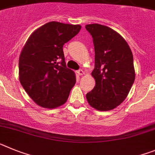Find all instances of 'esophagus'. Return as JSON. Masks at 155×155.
I'll list each match as a JSON object with an SVG mask.
<instances>
[{"label": "esophagus", "instance_id": "34e87169", "mask_svg": "<svg viewBox=\"0 0 155 155\" xmlns=\"http://www.w3.org/2000/svg\"><path fill=\"white\" fill-rule=\"evenodd\" d=\"M77 73H78V75H79V76H83V75H84V73H85V72H84V71H83V70L79 69L77 71Z\"/></svg>", "mask_w": 155, "mask_h": 155}]
</instances>
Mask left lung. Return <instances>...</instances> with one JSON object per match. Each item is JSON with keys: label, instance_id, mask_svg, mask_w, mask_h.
<instances>
[{"label": "left lung", "instance_id": "obj_1", "mask_svg": "<svg viewBox=\"0 0 155 155\" xmlns=\"http://www.w3.org/2000/svg\"><path fill=\"white\" fill-rule=\"evenodd\" d=\"M86 29L93 37L95 87L86 97L98 111L114 109L123 102L135 80L131 49L120 34L100 24H89Z\"/></svg>", "mask_w": 155, "mask_h": 155}]
</instances>
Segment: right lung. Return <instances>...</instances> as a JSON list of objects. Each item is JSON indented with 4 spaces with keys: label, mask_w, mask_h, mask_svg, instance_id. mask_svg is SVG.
I'll use <instances>...</instances> for the list:
<instances>
[{
    "label": "right lung",
    "mask_w": 155,
    "mask_h": 155,
    "mask_svg": "<svg viewBox=\"0 0 155 155\" xmlns=\"http://www.w3.org/2000/svg\"><path fill=\"white\" fill-rule=\"evenodd\" d=\"M80 29L79 25L50 21L36 29L21 50L19 81L38 105L52 109L68 100L76 75L66 67L63 45Z\"/></svg>",
    "instance_id": "right-lung-1"
}]
</instances>
